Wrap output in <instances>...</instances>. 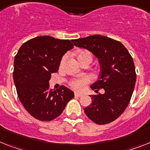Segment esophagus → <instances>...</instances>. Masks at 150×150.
<instances>
[{
    "label": "esophagus",
    "mask_w": 150,
    "mask_h": 150,
    "mask_svg": "<svg viewBox=\"0 0 150 150\" xmlns=\"http://www.w3.org/2000/svg\"><path fill=\"white\" fill-rule=\"evenodd\" d=\"M82 96V93H78V92H75V97H80Z\"/></svg>",
    "instance_id": "obj_1"
}]
</instances>
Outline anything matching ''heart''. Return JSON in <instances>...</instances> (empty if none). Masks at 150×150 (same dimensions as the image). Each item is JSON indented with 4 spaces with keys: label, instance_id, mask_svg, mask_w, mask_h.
<instances>
[{
    "label": "heart",
    "instance_id": "heart-1",
    "mask_svg": "<svg viewBox=\"0 0 150 150\" xmlns=\"http://www.w3.org/2000/svg\"><path fill=\"white\" fill-rule=\"evenodd\" d=\"M91 57L92 58V56H91V53L87 50H81L78 53V59L79 60L83 59L84 57ZM65 59H66V57H64L61 60V65L63 63ZM91 81V78L88 76H84L82 77V78H80V79H73L72 81H71L69 83L70 86L73 89L77 90V91H82L84 88L85 85L87 84Z\"/></svg>",
    "mask_w": 150,
    "mask_h": 150
}]
</instances>
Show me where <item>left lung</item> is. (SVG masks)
<instances>
[{
	"label": "left lung",
	"mask_w": 150,
	"mask_h": 150,
	"mask_svg": "<svg viewBox=\"0 0 150 150\" xmlns=\"http://www.w3.org/2000/svg\"><path fill=\"white\" fill-rule=\"evenodd\" d=\"M76 47L90 50L99 59V79L91 86L98 93L91 95L92 103L84 108L87 116L97 125H106L120 116L129 104L136 82L132 57L123 44L106 36L95 35L71 40Z\"/></svg>",
	"instance_id": "8db88e82"
}]
</instances>
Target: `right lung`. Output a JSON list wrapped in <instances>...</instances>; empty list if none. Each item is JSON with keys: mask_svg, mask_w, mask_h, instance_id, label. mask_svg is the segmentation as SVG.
I'll list each match as a JSON object with an SVG mask.
<instances>
[{"mask_svg": "<svg viewBox=\"0 0 150 150\" xmlns=\"http://www.w3.org/2000/svg\"><path fill=\"white\" fill-rule=\"evenodd\" d=\"M73 47L69 40L39 36L25 42L16 55L13 81L18 97L38 120L49 122L59 116L74 97L73 91L65 86L53 91L49 84L62 56Z\"/></svg>", "mask_w": 150, "mask_h": 150, "instance_id": "right-lung-1", "label": "right lung"}]
</instances>
